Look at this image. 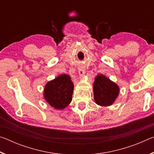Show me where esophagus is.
<instances>
[{"label":"esophagus","mask_w":154,"mask_h":154,"mask_svg":"<svg viewBox=\"0 0 154 154\" xmlns=\"http://www.w3.org/2000/svg\"><path fill=\"white\" fill-rule=\"evenodd\" d=\"M85 72V66H80L79 67V74L81 77H83V75H84Z\"/></svg>","instance_id":"1"}]
</instances>
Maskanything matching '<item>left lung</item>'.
<instances>
[{
	"mask_svg": "<svg viewBox=\"0 0 154 154\" xmlns=\"http://www.w3.org/2000/svg\"><path fill=\"white\" fill-rule=\"evenodd\" d=\"M119 92L118 85L103 75H98L94 83V97L96 103L100 106L112 105Z\"/></svg>",
	"mask_w": 154,
	"mask_h": 154,
	"instance_id": "obj_1",
	"label": "left lung"
}]
</instances>
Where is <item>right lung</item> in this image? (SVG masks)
<instances>
[{
	"mask_svg": "<svg viewBox=\"0 0 154 154\" xmlns=\"http://www.w3.org/2000/svg\"><path fill=\"white\" fill-rule=\"evenodd\" d=\"M73 83L67 75H61L47 83L44 97L49 105L56 109H62L71 103Z\"/></svg>",
	"mask_w": 154,
	"mask_h": 154,
	"instance_id": "right-lung-1",
	"label": "right lung"
}]
</instances>
